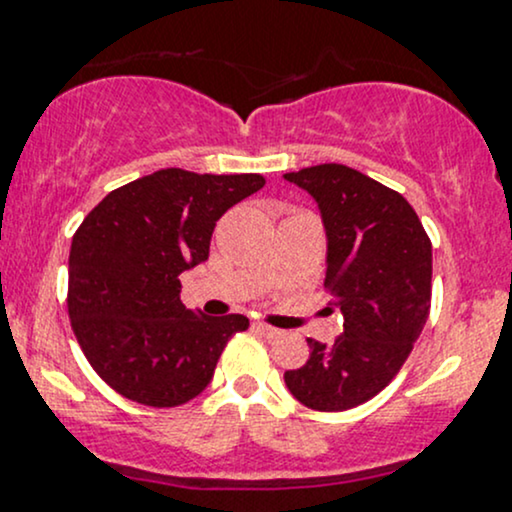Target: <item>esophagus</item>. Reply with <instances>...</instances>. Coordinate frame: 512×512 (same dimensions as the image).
<instances>
[{
    "label": "esophagus",
    "instance_id": "esophagus-1",
    "mask_svg": "<svg viewBox=\"0 0 512 512\" xmlns=\"http://www.w3.org/2000/svg\"><path fill=\"white\" fill-rule=\"evenodd\" d=\"M255 329H257V331H262V334L267 336V338H279V336H281V329H276V326H272V324L257 322V324H255Z\"/></svg>",
    "mask_w": 512,
    "mask_h": 512
}]
</instances>
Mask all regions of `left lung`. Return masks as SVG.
Here are the masks:
<instances>
[{
  "label": "left lung",
  "instance_id": "obj_1",
  "mask_svg": "<svg viewBox=\"0 0 512 512\" xmlns=\"http://www.w3.org/2000/svg\"><path fill=\"white\" fill-rule=\"evenodd\" d=\"M315 197L326 229V279L343 334L312 341L303 367L283 374L288 391L319 412L367 403L391 384L432 307V240L396 190L343 164L283 174Z\"/></svg>",
  "mask_w": 512,
  "mask_h": 512
}]
</instances>
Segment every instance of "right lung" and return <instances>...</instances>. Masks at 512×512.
Here are the masks:
<instances>
[{"label": "right lung", "mask_w": 512, "mask_h": 512, "mask_svg": "<svg viewBox=\"0 0 512 512\" xmlns=\"http://www.w3.org/2000/svg\"><path fill=\"white\" fill-rule=\"evenodd\" d=\"M260 174L162 169L116 188L78 226L69 255V317L85 357L123 398L176 408L205 391L248 317H207L181 303V276L209 257L226 209Z\"/></svg>", "instance_id": "right-lung-1"}]
</instances>
